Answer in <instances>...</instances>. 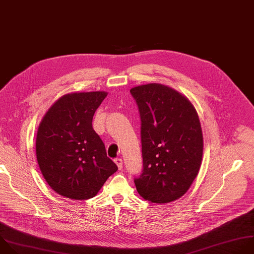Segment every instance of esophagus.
I'll list each match as a JSON object with an SVG mask.
<instances>
[{
    "label": "esophagus",
    "instance_id": "obj_1",
    "mask_svg": "<svg viewBox=\"0 0 254 254\" xmlns=\"http://www.w3.org/2000/svg\"><path fill=\"white\" fill-rule=\"evenodd\" d=\"M115 162L118 165L119 170H122V168H123V159L120 158V157L119 158H115Z\"/></svg>",
    "mask_w": 254,
    "mask_h": 254
}]
</instances>
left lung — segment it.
<instances>
[{"label": "left lung", "instance_id": "1", "mask_svg": "<svg viewBox=\"0 0 254 254\" xmlns=\"http://www.w3.org/2000/svg\"><path fill=\"white\" fill-rule=\"evenodd\" d=\"M141 121L143 170L134 179L138 194L153 203L182 197L199 172L203 137L197 113L176 90L147 83L130 90Z\"/></svg>", "mask_w": 254, "mask_h": 254}]
</instances>
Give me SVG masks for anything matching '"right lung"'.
<instances>
[{
    "label": "right lung",
    "instance_id": "1",
    "mask_svg": "<svg viewBox=\"0 0 254 254\" xmlns=\"http://www.w3.org/2000/svg\"><path fill=\"white\" fill-rule=\"evenodd\" d=\"M106 92L71 93L60 98L43 118L36 152L42 175L60 195L89 199L118 171L93 128V117Z\"/></svg>",
    "mask_w": 254,
    "mask_h": 254
}]
</instances>
